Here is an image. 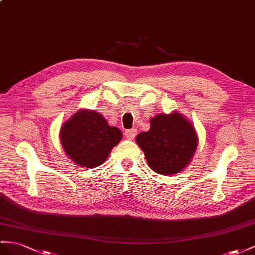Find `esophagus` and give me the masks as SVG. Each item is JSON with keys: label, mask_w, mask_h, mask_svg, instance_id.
Listing matches in <instances>:
<instances>
[{"label": "esophagus", "mask_w": 255, "mask_h": 255, "mask_svg": "<svg viewBox=\"0 0 255 255\" xmlns=\"http://www.w3.org/2000/svg\"><path fill=\"white\" fill-rule=\"evenodd\" d=\"M136 134V130L135 129H129L125 131V136L128 140H132Z\"/></svg>", "instance_id": "esophagus-1"}]
</instances>
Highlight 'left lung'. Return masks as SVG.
<instances>
[{
    "instance_id": "obj_1",
    "label": "left lung",
    "mask_w": 255,
    "mask_h": 255,
    "mask_svg": "<svg viewBox=\"0 0 255 255\" xmlns=\"http://www.w3.org/2000/svg\"><path fill=\"white\" fill-rule=\"evenodd\" d=\"M149 123L148 131L140 132L135 138L148 167L162 175L183 171L198 146V135L191 121L173 111L155 115Z\"/></svg>"
}]
</instances>
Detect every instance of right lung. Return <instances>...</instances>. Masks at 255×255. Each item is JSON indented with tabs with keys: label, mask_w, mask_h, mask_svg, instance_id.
I'll return each mask as SVG.
<instances>
[{
	"label": "right lung",
	"mask_w": 255,
	"mask_h": 255,
	"mask_svg": "<svg viewBox=\"0 0 255 255\" xmlns=\"http://www.w3.org/2000/svg\"><path fill=\"white\" fill-rule=\"evenodd\" d=\"M59 138L65 154L74 164L96 168L106 161L123 133L117 127L110 126L102 114L81 109L63 123Z\"/></svg>",
	"instance_id": "obj_1"
}]
</instances>
